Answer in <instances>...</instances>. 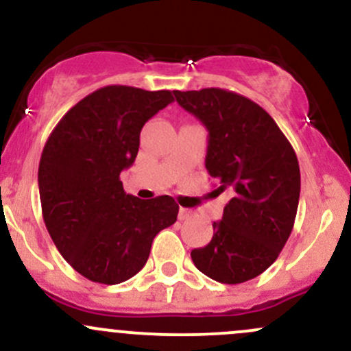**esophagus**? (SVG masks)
<instances>
[{"label": "esophagus", "instance_id": "1", "mask_svg": "<svg viewBox=\"0 0 351 351\" xmlns=\"http://www.w3.org/2000/svg\"><path fill=\"white\" fill-rule=\"evenodd\" d=\"M194 216V213L191 211V209H186V208H179V215H177V218H179V221H187V219H191Z\"/></svg>", "mask_w": 351, "mask_h": 351}]
</instances>
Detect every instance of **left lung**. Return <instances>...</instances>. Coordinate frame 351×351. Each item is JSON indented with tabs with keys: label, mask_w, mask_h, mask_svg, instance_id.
<instances>
[{
	"label": "left lung",
	"mask_w": 351,
	"mask_h": 351,
	"mask_svg": "<svg viewBox=\"0 0 351 351\" xmlns=\"http://www.w3.org/2000/svg\"><path fill=\"white\" fill-rule=\"evenodd\" d=\"M177 103L208 128L206 169L230 191L211 241L191 252L194 265L221 284L265 272L294 228L301 193L299 162L274 118L248 97L221 88L174 91Z\"/></svg>",
	"instance_id": "left-lung-1"
}]
</instances>
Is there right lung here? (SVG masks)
<instances>
[{
	"label": "right lung",
	"instance_id": "obj_1",
	"mask_svg": "<svg viewBox=\"0 0 351 351\" xmlns=\"http://www.w3.org/2000/svg\"><path fill=\"white\" fill-rule=\"evenodd\" d=\"M174 101L172 91L104 86L57 123L38 165L42 215L75 272L113 285L143 269L155 234L174 225L171 196L126 194L120 174L135 162L143 125Z\"/></svg>",
	"mask_w": 351,
	"mask_h": 351
}]
</instances>
